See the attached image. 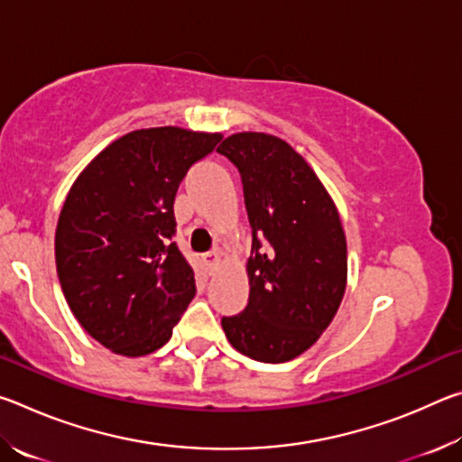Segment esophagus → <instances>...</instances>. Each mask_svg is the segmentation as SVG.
<instances>
[{"label":"esophagus","mask_w":462,"mask_h":462,"mask_svg":"<svg viewBox=\"0 0 462 462\" xmlns=\"http://www.w3.org/2000/svg\"><path fill=\"white\" fill-rule=\"evenodd\" d=\"M203 264H206L209 273H214L217 267H220V253L217 250H212V253H206L201 256Z\"/></svg>","instance_id":"1"}]
</instances>
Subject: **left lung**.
<instances>
[{
    "instance_id": "8db88e82",
    "label": "left lung",
    "mask_w": 462,
    "mask_h": 462,
    "mask_svg": "<svg viewBox=\"0 0 462 462\" xmlns=\"http://www.w3.org/2000/svg\"><path fill=\"white\" fill-rule=\"evenodd\" d=\"M238 169L253 250L248 306L226 338L261 363L300 356L330 326L346 289V238L334 201L285 140L238 132L217 146Z\"/></svg>"
}]
</instances>
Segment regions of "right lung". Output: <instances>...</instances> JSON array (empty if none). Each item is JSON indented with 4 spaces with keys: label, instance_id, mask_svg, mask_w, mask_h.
I'll use <instances>...</instances> for the list:
<instances>
[{
    "label": "right lung",
    "instance_id": "obj_1",
    "mask_svg": "<svg viewBox=\"0 0 462 462\" xmlns=\"http://www.w3.org/2000/svg\"><path fill=\"white\" fill-rule=\"evenodd\" d=\"M220 140L177 126L134 130L104 148L67 195L54 234L62 293L77 322L116 355L154 353L193 300V269L173 242V201Z\"/></svg>",
    "mask_w": 462,
    "mask_h": 462
}]
</instances>
